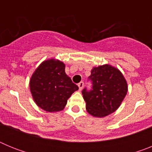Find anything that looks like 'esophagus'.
<instances>
[{"label":"esophagus","instance_id":"1","mask_svg":"<svg viewBox=\"0 0 152 152\" xmlns=\"http://www.w3.org/2000/svg\"><path fill=\"white\" fill-rule=\"evenodd\" d=\"M78 88H79V90H80V91H81V90H82V88H84V82H83V81H80V82L79 83Z\"/></svg>","mask_w":152,"mask_h":152}]
</instances>
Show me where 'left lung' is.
I'll use <instances>...</instances> for the list:
<instances>
[{
    "label": "left lung",
    "mask_w": 152,
    "mask_h": 152,
    "mask_svg": "<svg viewBox=\"0 0 152 152\" xmlns=\"http://www.w3.org/2000/svg\"><path fill=\"white\" fill-rule=\"evenodd\" d=\"M92 88L82 91L86 110L93 116L104 117L119 108L128 91L123 74L110 64L94 67L88 77Z\"/></svg>",
    "instance_id": "8db88e82"
}]
</instances>
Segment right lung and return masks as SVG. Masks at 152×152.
I'll return each instance as SVG.
<instances>
[{"mask_svg": "<svg viewBox=\"0 0 152 152\" xmlns=\"http://www.w3.org/2000/svg\"><path fill=\"white\" fill-rule=\"evenodd\" d=\"M64 68L62 61L51 58L42 62L31 77L29 88L33 100L45 111L62 110L68 98L78 90Z\"/></svg>", "mask_w": 152, "mask_h": 152, "instance_id": "obj_1", "label": "right lung"}]
</instances>
